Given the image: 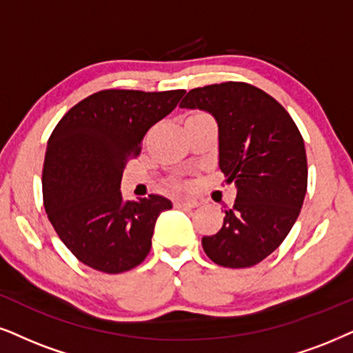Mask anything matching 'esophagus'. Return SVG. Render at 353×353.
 Returning a JSON list of instances; mask_svg holds the SVG:
<instances>
[{
  "label": "esophagus",
  "mask_w": 353,
  "mask_h": 353,
  "mask_svg": "<svg viewBox=\"0 0 353 353\" xmlns=\"http://www.w3.org/2000/svg\"><path fill=\"white\" fill-rule=\"evenodd\" d=\"M177 208H195L199 207V202H195V200H177L176 203Z\"/></svg>",
  "instance_id": "obj_1"
}]
</instances>
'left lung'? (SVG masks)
I'll list each match as a JSON object with an SVG mask.
<instances>
[{"label": "left lung", "mask_w": 353, "mask_h": 353, "mask_svg": "<svg viewBox=\"0 0 353 353\" xmlns=\"http://www.w3.org/2000/svg\"><path fill=\"white\" fill-rule=\"evenodd\" d=\"M181 107L207 110L220 132V169L238 187L216 234L203 236L207 256L244 269L270 256L295 225L307 187L305 141L285 107L252 84L195 88Z\"/></svg>", "instance_id": "obj_1"}]
</instances>
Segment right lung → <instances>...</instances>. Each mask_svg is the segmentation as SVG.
I'll return each mask as SVG.
<instances>
[{
	"instance_id": "1",
	"label": "right lung",
	"mask_w": 353,
	"mask_h": 353,
	"mask_svg": "<svg viewBox=\"0 0 353 353\" xmlns=\"http://www.w3.org/2000/svg\"><path fill=\"white\" fill-rule=\"evenodd\" d=\"M184 89H104L79 101L48 138L43 207L58 238L79 262L122 274L145 261L156 218L172 203L151 194L123 202V168L146 132L176 109Z\"/></svg>"
}]
</instances>
